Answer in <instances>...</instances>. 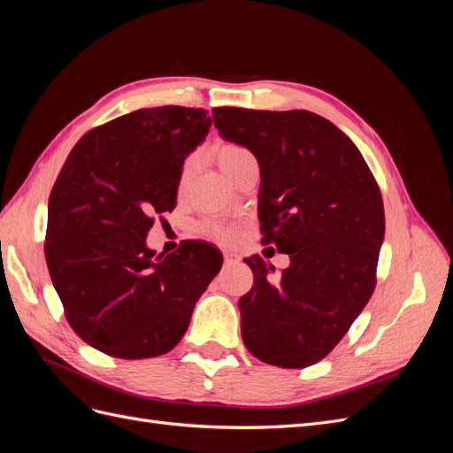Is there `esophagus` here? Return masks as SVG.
<instances>
[{
	"instance_id": "esophagus-1",
	"label": "esophagus",
	"mask_w": 453,
	"mask_h": 453,
	"mask_svg": "<svg viewBox=\"0 0 453 453\" xmlns=\"http://www.w3.org/2000/svg\"><path fill=\"white\" fill-rule=\"evenodd\" d=\"M223 255H225V265H226V266H230V265H234V263H236V260H238V255H236L234 251H225Z\"/></svg>"
}]
</instances>
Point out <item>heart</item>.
Segmentation results:
<instances>
[{"label":"heart","mask_w":453,"mask_h":453,"mask_svg":"<svg viewBox=\"0 0 453 453\" xmlns=\"http://www.w3.org/2000/svg\"><path fill=\"white\" fill-rule=\"evenodd\" d=\"M250 158H253L250 150L234 143H223L215 149L217 166L225 175H228L232 170L238 168L243 160H250ZM211 232L219 238L228 236V230H225L223 226H211Z\"/></svg>","instance_id":"b5f03b06"}]
</instances>
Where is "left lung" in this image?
Wrapping results in <instances>:
<instances>
[{"instance_id":"1","label":"left lung","mask_w":453,"mask_h":453,"mask_svg":"<svg viewBox=\"0 0 453 453\" xmlns=\"http://www.w3.org/2000/svg\"><path fill=\"white\" fill-rule=\"evenodd\" d=\"M213 122L255 155L263 242L291 258L276 280L258 255L245 258L253 287L238 300L242 340L268 365L310 366L372 296L386 234L380 188L361 150L315 113L215 107Z\"/></svg>"}]
</instances>
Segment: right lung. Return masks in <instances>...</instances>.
<instances>
[{"label":"right lung","instance_id":"1","mask_svg":"<svg viewBox=\"0 0 453 453\" xmlns=\"http://www.w3.org/2000/svg\"><path fill=\"white\" fill-rule=\"evenodd\" d=\"M205 109L162 105L90 130L49 198L45 258L67 323L88 346L149 359L177 346L223 255L187 242L147 248L153 215L175 208L185 158L205 140Z\"/></svg>","mask_w":453,"mask_h":453}]
</instances>
